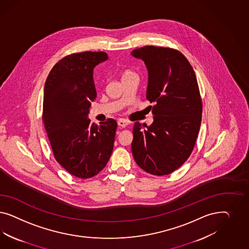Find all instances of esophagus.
Here are the masks:
<instances>
[{
	"label": "esophagus",
	"instance_id": "obj_1",
	"mask_svg": "<svg viewBox=\"0 0 249 249\" xmlns=\"http://www.w3.org/2000/svg\"><path fill=\"white\" fill-rule=\"evenodd\" d=\"M118 125H119L120 127L125 128L126 126H128V122L127 121H125V120H123V119H120V120L118 121Z\"/></svg>",
	"mask_w": 249,
	"mask_h": 249
}]
</instances>
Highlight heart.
<instances>
[{
    "label": "heart",
    "instance_id": "heart-1",
    "mask_svg": "<svg viewBox=\"0 0 249 249\" xmlns=\"http://www.w3.org/2000/svg\"><path fill=\"white\" fill-rule=\"evenodd\" d=\"M129 74H133V73H131V72H126V73H125V75H124V76H125V75H129Z\"/></svg>",
    "mask_w": 249,
    "mask_h": 249
}]
</instances>
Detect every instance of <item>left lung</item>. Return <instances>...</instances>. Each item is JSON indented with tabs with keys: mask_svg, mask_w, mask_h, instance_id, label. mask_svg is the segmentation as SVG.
<instances>
[{
	"mask_svg": "<svg viewBox=\"0 0 249 249\" xmlns=\"http://www.w3.org/2000/svg\"><path fill=\"white\" fill-rule=\"evenodd\" d=\"M130 54L146 66V98L154 103L151 125H134L132 155L149 174H171L189 158L200 130L203 108L196 73L186 57L171 48L146 45Z\"/></svg>",
	"mask_w": 249,
	"mask_h": 249,
	"instance_id": "1",
	"label": "left lung"
}]
</instances>
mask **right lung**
I'll return each mask as SVG.
<instances>
[{
	"label": "right lung",
	"mask_w": 249,
	"mask_h": 249,
	"mask_svg": "<svg viewBox=\"0 0 249 249\" xmlns=\"http://www.w3.org/2000/svg\"><path fill=\"white\" fill-rule=\"evenodd\" d=\"M104 52H82L64 57L50 71L44 89L43 120L55 160L75 177L98 174L113 151L117 121L99 124L89 119L97 98L94 68L105 62Z\"/></svg>",
	"instance_id": "1"
}]
</instances>
